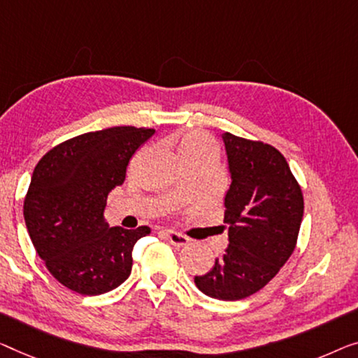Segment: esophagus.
I'll use <instances>...</instances> for the list:
<instances>
[{
  "label": "esophagus",
  "instance_id": "34e87169",
  "mask_svg": "<svg viewBox=\"0 0 358 358\" xmlns=\"http://www.w3.org/2000/svg\"><path fill=\"white\" fill-rule=\"evenodd\" d=\"M164 234H165V238L169 239V243L173 244V246H177V248H183V246H186V244L189 243V239L186 238L185 234H180V233H177V231L165 230Z\"/></svg>",
  "mask_w": 358,
  "mask_h": 358
}]
</instances>
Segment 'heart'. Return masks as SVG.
I'll use <instances>...</instances> for the list:
<instances>
[{
    "mask_svg": "<svg viewBox=\"0 0 358 358\" xmlns=\"http://www.w3.org/2000/svg\"><path fill=\"white\" fill-rule=\"evenodd\" d=\"M180 154L185 161L202 156L217 157V146L212 141V138L207 136L206 133L189 130L185 131L180 138Z\"/></svg>",
    "mask_w": 358,
    "mask_h": 358,
    "instance_id": "obj_1",
    "label": "heart"
}]
</instances>
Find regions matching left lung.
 Returning a JSON list of instances; mask_svg holds the SVG:
<instances>
[{
	"mask_svg": "<svg viewBox=\"0 0 358 358\" xmlns=\"http://www.w3.org/2000/svg\"><path fill=\"white\" fill-rule=\"evenodd\" d=\"M230 188L225 193L228 248L197 289L239 301L262 289L291 257L303 215L301 186L282 154L270 145L223 133Z\"/></svg>",
	"mask_w": 358,
	"mask_h": 358,
	"instance_id": "1",
	"label": "left lung"
}]
</instances>
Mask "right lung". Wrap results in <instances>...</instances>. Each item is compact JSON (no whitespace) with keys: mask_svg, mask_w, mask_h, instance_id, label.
<instances>
[{"mask_svg":"<svg viewBox=\"0 0 358 358\" xmlns=\"http://www.w3.org/2000/svg\"><path fill=\"white\" fill-rule=\"evenodd\" d=\"M154 128L112 127L52 148L36 164L24 201L25 227L46 268L69 289L98 296L131 273V249L149 227L125 230L104 218L108 194L125 181L133 154Z\"/></svg>","mask_w":358,"mask_h":358,"instance_id":"obj_1","label":"right lung"}]
</instances>
